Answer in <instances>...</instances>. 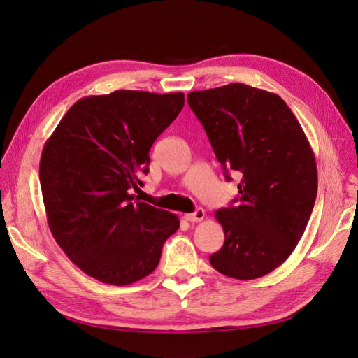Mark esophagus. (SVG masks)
<instances>
[{"instance_id": "esophagus-1", "label": "esophagus", "mask_w": 358, "mask_h": 358, "mask_svg": "<svg viewBox=\"0 0 358 358\" xmlns=\"http://www.w3.org/2000/svg\"><path fill=\"white\" fill-rule=\"evenodd\" d=\"M203 218H204V209L203 208H199V209L194 210L192 213H187L185 215V220L191 221V222H199Z\"/></svg>"}]
</instances>
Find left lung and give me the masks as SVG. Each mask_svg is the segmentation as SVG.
<instances>
[{
	"label": "left lung",
	"mask_w": 358,
	"mask_h": 358,
	"mask_svg": "<svg viewBox=\"0 0 358 358\" xmlns=\"http://www.w3.org/2000/svg\"><path fill=\"white\" fill-rule=\"evenodd\" d=\"M187 100L225 180L241 176L239 196L215 213L225 241L209 262L234 279L262 278L294 251L310 218L318 187L310 145L276 94L230 83Z\"/></svg>",
	"instance_id": "obj_1"
}]
</instances>
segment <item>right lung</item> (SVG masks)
<instances>
[{"label":"right lung","mask_w":358,"mask_h":358,"mask_svg":"<svg viewBox=\"0 0 358 358\" xmlns=\"http://www.w3.org/2000/svg\"><path fill=\"white\" fill-rule=\"evenodd\" d=\"M185 104L182 92L115 91L70 107L48 140L40 185L50 231L86 275L129 285L152 273L176 215L134 200L149 150Z\"/></svg>","instance_id":"right-lung-1"}]
</instances>
